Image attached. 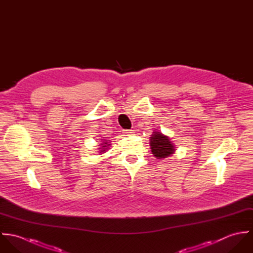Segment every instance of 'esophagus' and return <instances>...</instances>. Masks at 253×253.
Returning a JSON list of instances; mask_svg holds the SVG:
<instances>
[{
	"mask_svg": "<svg viewBox=\"0 0 253 253\" xmlns=\"http://www.w3.org/2000/svg\"><path fill=\"white\" fill-rule=\"evenodd\" d=\"M123 131H124V134H126V135H130V134H132L134 132L133 129H125Z\"/></svg>",
	"mask_w": 253,
	"mask_h": 253,
	"instance_id": "esophagus-1",
	"label": "esophagus"
}]
</instances>
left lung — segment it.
I'll list each match as a JSON object with an SVG mask.
<instances>
[{
    "instance_id": "8db88e82",
    "label": "left lung",
    "mask_w": 253,
    "mask_h": 253,
    "mask_svg": "<svg viewBox=\"0 0 253 253\" xmlns=\"http://www.w3.org/2000/svg\"><path fill=\"white\" fill-rule=\"evenodd\" d=\"M150 146L152 154L157 159H165L174 153V146L169 140V137L159 131H154L150 137Z\"/></svg>"
}]
</instances>
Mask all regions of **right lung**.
<instances>
[{"mask_svg":"<svg viewBox=\"0 0 253 253\" xmlns=\"http://www.w3.org/2000/svg\"><path fill=\"white\" fill-rule=\"evenodd\" d=\"M101 148H99L100 149V151H99V153H102V152H105V150L107 149V147L110 146L111 144H109L110 143V140H103V139H101Z\"/></svg>","mask_w":253,"mask_h":253,"instance_id":"obj_1","label":"right lung"}]
</instances>
